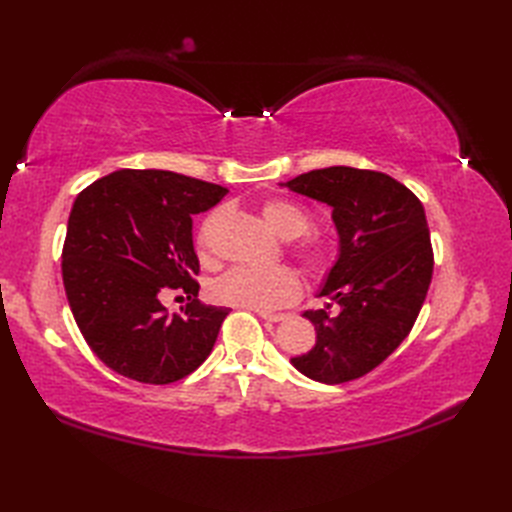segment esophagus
<instances>
[{
  "instance_id": "1",
  "label": "esophagus",
  "mask_w": 512,
  "mask_h": 512,
  "mask_svg": "<svg viewBox=\"0 0 512 512\" xmlns=\"http://www.w3.org/2000/svg\"><path fill=\"white\" fill-rule=\"evenodd\" d=\"M258 316H260V318H265V320H269V322H280V320H284V318H286L284 314H273V312H258Z\"/></svg>"
}]
</instances>
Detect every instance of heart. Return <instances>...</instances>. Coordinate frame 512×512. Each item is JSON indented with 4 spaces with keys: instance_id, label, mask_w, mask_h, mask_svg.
I'll list each match as a JSON object with an SVG mask.
<instances>
[{
    "instance_id": "heart-1",
    "label": "heart",
    "mask_w": 512,
    "mask_h": 512,
    "mask_svg": "<svg viewBox=\"0 0 512 512\" xmlns=\"http://www.w3.org/2000/svg\"><path fill=\"white\" fill-rule=\"evenodd\" d=\"M262 215L282 239L302 237L294 243V256L309 273L320 277L333 269L337 258L335 245L322 235H305L312 226V215L305 207L290 198H269L262 205ZM213 297L224 305L269 312L297 301L301 297V280L290 267H237L213 284Z\"/></svg>"
}]
</instances>
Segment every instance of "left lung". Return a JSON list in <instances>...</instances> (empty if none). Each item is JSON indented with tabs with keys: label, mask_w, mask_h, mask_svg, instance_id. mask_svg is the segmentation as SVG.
I'll use <instances>...</instances> for the list:
<instances>
[{
	"label": "left lung",
	"mask_w": 512,
	"mask_h": 512,
	"mask_svg": "<svg viewBox=\"0 0 512 512\" xmlns=\"http://www.w3.org/2000/svg\"><path fill=\"white\" fill-rule=\"evenodd\" d=\"M284 188L333 207L339 258L320 297L339 312L309 309L316 346L294 356L307 378L342 384L361 378L393 354L412 331L433 275L423 203L404 183L350 166L309 170Z\"/></svg>",
	"instance_id": "left-lung-1"
}]
</instances>
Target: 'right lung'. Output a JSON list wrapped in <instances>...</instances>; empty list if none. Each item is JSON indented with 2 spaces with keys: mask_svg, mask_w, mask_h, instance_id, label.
<instances>
[{
  "mask_svg": "<svg viewBox=\"0 0 512 512\" xmlns=\"http://www.w3.org/2000/svg\"><path fill=\"white\" fill-rule=\"evenodd\" d=\"M228 194L170 170L121 168L76 196L61 252L72 316L89 348L117 374L145 384L190 376L213 350L228 307L198 301L192 215ZM179 289V315L161 305Z\"/></svg>",
  "mask_w": 512,
  "mask_h": 512,
  "instance_id": "add662e5",
  "label": "right lung"
}]
</instances>
